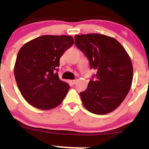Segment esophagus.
I'll return each instance as SVG.
<instances>
[{
	"label": "esophagus",
	"instance_id": "obj_1",
	"mask_svg": "<svg viewBox=\"0 0 149 149\" xmlns=\"http://www.w3.org/2000/svg\"><path fill=\"white\" fill-rule=\"evenodd\" d=\"M70 82H71L72 84H76V80H71V81H70Z\"/></svg>",
	"mask_w": 149,
	"mask_h": 149
}]
</instances>
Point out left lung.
Listing matches in <instances>:
<instances>
[{
  "mask_svg": "<svg viewBox=\"0 0 149 149\" xmlns=\"http://www.w3.org/2000/svg\"><path fill=\"white\" fill-rule=\"evenodd\" d=\"M75 44L97 71L80 93L84 106L95 114L111 113L123 102L132 85L130 57L117 40L102 34L76 35Z\"/></svg>",
  "mask_w": 149,
  "mask_h": 149,
  "instance_id": "8db88e82",
  "label": "left lung"
}]
</instances>
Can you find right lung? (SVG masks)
Here are the masks:
<instances>
[{
	"label": "right lung",
	"instance_id": "1",
	"mask_svg": "<svg viewBox=\"0 0 149 149\" xmlns=\"http://www.w3.org/2000/svg\"><path fill=\"white\" fill-rule=\"evenodd\" d=\"M74 40L69 36H40L22 46L14 65L17 86L33 107L49 110L58 106L70 86L60 79L57 67L63 53Z\"/></svg>",
	"mask_w": 149,
	"mask_h": 149
}]
</instances>
